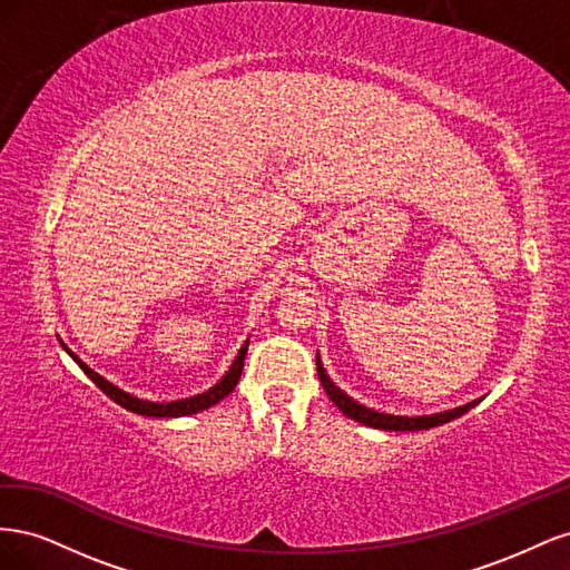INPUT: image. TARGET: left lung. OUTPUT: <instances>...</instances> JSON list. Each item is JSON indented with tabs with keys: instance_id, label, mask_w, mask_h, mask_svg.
Here are the masks:
<instances>
[{
	"instance_id": "left-lung-1",
	"label": "left lung",
	"mask_w": 570,
	"mask_h": 570,
	"mask_svg": "<svg viewBox=\"0 0 570 570\" xmlns=\"http://www.w3.org/2000/svg\"><path fill=\"white\" fill-rule=\"evenodd\" d=\"M316 371H318V377H321V385L325 390V394L331 396V402L344 413V416H350L358 423L364 425H371V428H381V430H428V428H435V425H442V423H450L459 416H463L465 411L473 409L478 402H471L465 406H459V409H452V411H444V413H435V416H416V419H406V416H392V413H377L373 409H366L356 404L352 396L344 394L331 377L325 375L323 366H321V358L316 356Z\"/></svg>"
}]
</instances>
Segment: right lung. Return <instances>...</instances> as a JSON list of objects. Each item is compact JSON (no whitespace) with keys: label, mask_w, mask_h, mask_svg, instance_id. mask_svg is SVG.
<instances>
[{"label":"right lung","mask_w":570,"mask_h":570,"mask_svg":"<svg viewBox=\"0 0 570 570\" xmlns=\"http://www.w3.org/2000/svg\"><path fill=\"white\" fill-rule=\"evenodd\" d=\"M61 347L71 354V358L76 361V364L85 371V375L90 377V381L105 392L109 400H114L116 404H120L124 409H128V411H132V413H140V416H154V419H178V416H189V413H197V411H202V409H209V406H214V404H218L223 396H228L233 390H235V385H237V381H239V375H243V366H245V354H247V347H249V340L245 342V347L239 350V354L235 356V361H233V366H230V371L220 377V381L212 387V390H206V392H202V394H197V396H189V400H178V402H168V404H154V402H145V400H137V396H132V394H128V392H124V390H118L116 385H111L109 381H105V377H101L99 373H95L90 366H85L82 361L66 347V344H61Z\"/></svg>","instance_id":"right-lung-1"}]
</instances>
